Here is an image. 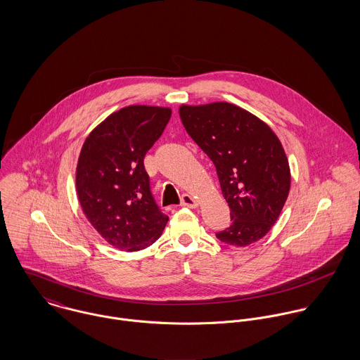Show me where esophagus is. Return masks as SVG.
Segmentation results:
<instances>
[{
  "label": "esophagus",
  "mask_w": 360,
  "mask_h": 360,
  "mask_svg": "<svg viewBox=\"0 0 360 360\" xmlns=\"http://www.w3.org/2000/svg\"><path fill=\"white\" fill-rule=\"evenodd\" d=\"M180 205L187 206V207H197L198 202H197V200L193 198L190 194H183V195H181Z\"/></svg>",
  "instance_id": "1"
}]
</instances>
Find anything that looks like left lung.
I'll return each instance as SVG.
<instances>
[{"label":"left lung","instance_id":"left-lung-1","mask_svg":"<svg viewBox=\"0 0 360 360\" xmlns=\"http://www.w3.org/2000/svg\"><path fill=\"white\" fill-rule=\"evenodd\" d=\"M190 137L213 162L230 227L216 233L229 245L247 247L276 223L291 184L290 165L273 130L248 110L229 103L181 105Z\"/></svg>","mask_w":360,"mask_h":360}]
</instances>
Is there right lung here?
<instances>
[{
  "instance_id": "add662e5",
  "label": "right lung",
  "mask_w": 360,
  "mask_h": 360,
  "mask_svg": "<svg viewBox=\"0 0 360 360\" xmlns=\"http://www.w3.org/2000/svg\"><path fill=\"white\" fill-rule=\"evenodd\" d=\"M170 115L169 108L126 106L109 115L83 144L76 169L80 205L103 240L120 251L150 247L169 220L155 202L144 156Z\"/></svg>"
}]
</instances>
